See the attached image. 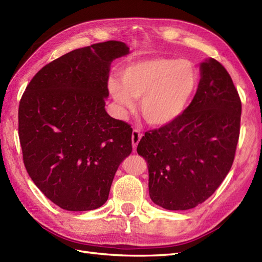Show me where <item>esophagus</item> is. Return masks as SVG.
<instances>
[{"label":"esophagus","instance_id":"1","mask_svg":"<svg viewBox=\"0 0 262 262\" xmlns=\"http://www.w3.org/2000/svg\"><path fill=\"white\" fill-rule=\"evenodd\" d=\"M142 136H143V134L139 132L138 129H134L133 130V133H132V143H133L134 149H136L139 141H141V139H142Z\"/></svg>","mask_w":262,"mask_h":262}]
</instances>
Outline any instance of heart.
<instances>
[{"label":"heart","instance_id":"b5f03b06","mask_svg":"<svg viewBox=\"0 0 262 262\" xmlns=\"http://www.w3.org/2000/svg\"><path fill=\"white\" fill-rule=\"evenodd\" d=\"M121 82L111 79L108 88L120 114L135 108L151 126H165L179 118L195 94L199 72L187 59L154 58L133 63L120 72Z\"/></svg>","mask_w":262,"mask_h":262}]
</instances>
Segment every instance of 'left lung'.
I'll list each match as a JSON object with an SVG mask.
<instances>
[{"instance_id":"1","label":"left lung","mask_w":262,"mask_h":262,"mask_svg":"<svg viewBox=\"0 0 262 262\" xmlns=\"http://www.w3.org/2000/svg\"><path fill=\"white\" fill-rule=\"evenodd\" d=\"M240 120L241 100L229 72L215 59L205 60L188 107L138 143L137 153L148 165L151 201L183 211L208 200L232 166Z\"/></svg>"}]
</instances>
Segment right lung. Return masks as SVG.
<instances>
[{"mask_svg": "<svg viewBox=\"0 0 262 262\" xmlns=\"http://www.w3.org/2000/svg\"><path fill=\"white\" fill-rule=\"evenodd\" d=\"M128 52L124 42L114 40L76 49L36 72L22 95L24 166L63 210L100 208L120 163L132 153L130 125L105 111L111 63Z\"/></svg>", "mask_w": 262, "mask_h": 262, "instance_id": "right-lung-1", "label": "right lung"}]
</instances>
